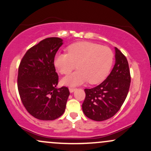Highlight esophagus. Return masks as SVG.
Wrapping results in <instances>:
<instances>
[{
	"instance_id": "1",
	"label": "esophagus",
	"mask_w": 151,
	"mask_h": 151,
	"mask_svg": "<svg viewBox=\"0 0 151 151\" xmlns=\"http://www.w3.org/2000/svg\"><path fill=\"white\" fill-rule=\"evenodd\" d=\"M69 90H70V93H73L74 91L76 90V89H75V88H72V87H70V89H69Z\"/></svg>"
}]
</instances>
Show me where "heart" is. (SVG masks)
Segmentation results:
<instances>
[{"instance_id":"obj_1","label":"heart","mask_w":151,"mask_h":151,"mask_svg":"<svg viewBox=\"0 0 151 151\" xmlns=\"http://www.w3.org/2000/svg\"><path fill=\"white\" fill-rule=\"evenodd\" d=\"M68 53H58L54 59V65L62 74H68L62 79V84L77 86L89 81L98 84L106 77L111 68L114 53L110 48L90 42H77L67 47Z\"/></svg>"}]
</instances>
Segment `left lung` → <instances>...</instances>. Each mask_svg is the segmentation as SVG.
<instances>
[{
	"instance_id": "8db88e82",
	"label": "left lung",
	"mask_w": 151,
	"mask_h": 151,
	"mask_svg": "<svg viewBox=\"0 0 151 151\" xmlns=\"http://www.w3.org/2000/svg\"><path fill=\"white\" fill-rule=\"evenodd\" d=\"M115 65L99 85L85 89L82 111L93 121H105L114 116L125 101L130 87L131 75L127 59L115 47Z\"/></svg>"
}]
</instances>
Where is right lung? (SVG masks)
<instances>
[{
  "mask_svg": "<svg viewBox=\"0 0 151 151\" xmlns=\"http://www.w3.org/2000/svg\"><path fill=\"white\" fill-rule=\"evenodd\" d=\"M63 44L60 37H48L29 49L18 68V88L26 110L36 119L52 121L61 116L70 96L67 87L58 88L54 59Z\"/></svg>",
  "mask_w": 151,
  "mask_h": 151,
  "instance_id": "add662e5",
  "label": "right lung"
}]
</instances>
